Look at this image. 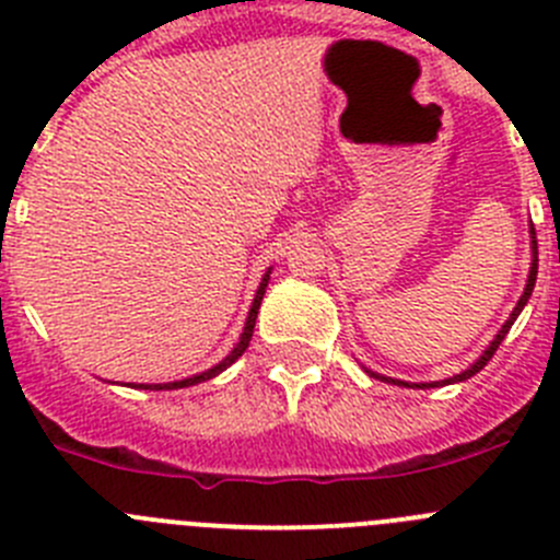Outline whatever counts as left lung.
<instances>
[{"instance_id":"obj_1","label":"left lung","mask_w":560,"mask_h":560,"mask_svg":"<svg viewBox=\"0 0 560 560\" xmlns=\"http://www.w3.org/2000/svg\"><path fill=\"white\" fill-rule=\"evenodd\" d=\"M536 271H539V247H536V231H534V225H530V271H528V283H525V291H523V296H520V302H516V307H514V311H511L509 322H505L503 327L498 329V335H494V340H492V343H489L487 349H483V354L478 357L476 363H472L470 369H465V371H462V374L451 376V380H443V382H420V385H409V382L393 380V376L376 374V371H369V369H365V374H369V376H374V380H380V382H393V385H398V387H423V390H425V387H443V385H454V382H465V380H470V376H476L478 371H481L483 365H487L489 360H492V354H494V351H498V346L503 343V338H505V335H509L511 324L516 322V316H520V313H523V307L528 305L530 294H534V285H536Z\"/></svg>"}]
</instances>
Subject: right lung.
<instances>
[{
	"label": "right lung",
	"instance_id": "add662e5",
	"mask_svg": "<svg viewBox=\"0 0 560 560\" xmlns=\"http://www.w3.org/2000/svg\"><path fill=\"white\" fill-rule=\"evenodd\" d=\"M269 275H271V266L266 269V275L260 277V285L258 291H255V300L253 305H249V313H247V322H244V329H242V338H238V343L233 346L231 354L222 360V363H217L214 369L203 371V374H195V376H186V380H178V382H164V385H131V387H142V390H178V387H191V385H200V382H209L214 380V376H220L222 371L231 369L233 363H236L238 357L247 351L249 340H253V329H255V318H258V307H260V300H264L266 294V285H269Z\"/></svg>",
	"mask_w": 560,
	"mask_h": 560
}]
</instances>
